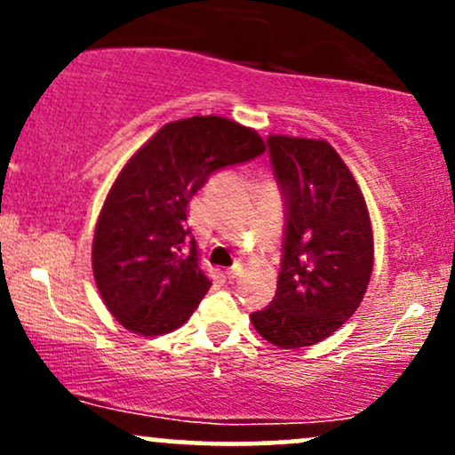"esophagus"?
I'll use <instances>...</instances> for the list:
<instances>
[{
	"mask_svg": "<svg viewBox=\"0 0 455 455\" xmlns=\"http://www.w3.org/2000/svg\"><path fill=\"white\" fill-rule=\"evenodd\" d=\"M242 269H243L242 265H239V263H235L233 267H228L227 271H224V274H227V278H228V280H235V278H237L239 274H242Z\"/></svg>",
	"mask_w": 455,
	"mask_h": 455,
	"instance_id": "1",
	"label": "esophagus"
}]
</instances>
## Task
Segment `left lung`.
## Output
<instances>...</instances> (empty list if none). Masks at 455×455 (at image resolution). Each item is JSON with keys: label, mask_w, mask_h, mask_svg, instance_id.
<instances>
[{"label": "left lung", "mask_w": 455, "mask_h": 455, "mask_svg": "<svg viewBox=\"0 0 455 455\" xmlns=\"http://www.w3.org/2000/svg\"><path fill=\"white\" fill-rule=\"evenodd\" d=\"M267 148L284 233L275 297L250 321L275 347H310L362 304L372 275V227L362 190L331 145L274 134Z\"/></svg>", "instance_id": "8db88e82"}]
</instances>
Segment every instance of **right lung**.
Listing matches in <instances>:
<instances>
[{"instance_id": "right-lung-1", "label": "right lung", "mask_w": 455, "mask_h": 455, "mask_svg": "<svg viewBox=\"0 0 455 455\" xmlns=\"http://www.w3.org/2000/svg\"><path fill=\"white\" fill-rule=\"evenodd\" d=\"M265 143L231 119L166 124L108 192L93 235V278L130 331L160 336L190 318L212 282L198 267L188 203L216 171L259 158Z\"/></svg>"}]
</instances>
